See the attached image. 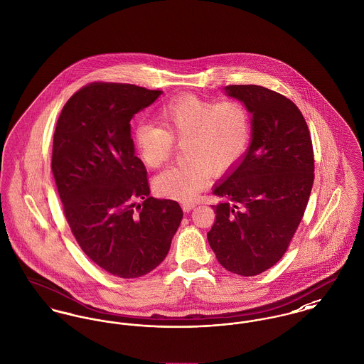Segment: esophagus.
Wrapping results in <instances>:
<instances>
[{"label": "esophagus", "instance_id": "34e87169", "mask_svg": "<svg viewBox=\"0 0 364 364\" xmlns=\"http://www.w3.org/2000/svg\"><path fill=\"white\" fill-rule=\"evenodd\" d=\"M194 207H196V204H194V203H183V204H182V208H183V211H185V213L192 211Z\"/></svg>", "mask_w": 364, "mask_h": 364}]
</instances>
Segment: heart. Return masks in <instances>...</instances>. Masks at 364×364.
<instances>
[{
  "label": "heart",
  "instance_id": "obj_1",
  "mask_svg": "<svg viewBox=\"0 0 364 364\" xmlns=\"http://www.w3.org/2000/svg\"><path fill=\"white\" fill-rule=\"evenodd\" d=\"M159 125L139 122L134 128L135 150L149 168L163 166L173 144L183 145L188 164L173 166L154 179L156 191L171 198L192 201L210 182V171L222 175L236 167L251 142V116L240 100L215 102L179 95L156 110Z\"/></svg>",
  "mask_w": 364,
  "mask_h": 364
}]
</instances>
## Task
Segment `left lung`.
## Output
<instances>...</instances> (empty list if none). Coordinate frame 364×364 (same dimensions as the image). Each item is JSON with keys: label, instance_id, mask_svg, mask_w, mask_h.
<instances>
[{"label": "left lung", "instance_id": "8db88e82", "mask_svg": "<svg viewBox=\"0 0 364 364\" xmlns=\"http://www.w3.org/2000/svg\"><path fill=\"white\" fill-rule=\"evenodd\" d=\"M225 92L252 114L251 144L242 161L214 186L222 198L207 239L219 264L255 276L280 261L304 217L315 179L309 128L295 103L261 85Z\"/></svg>", "mask_w": 364, "mask_h": 364}]
</instances>
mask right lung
I'll list each match as a JSON object with an SVG mask.
<instances>
[{
  "label": "right lung",
  "mask_w": 364,
  "mask_h": 364,
  "mask_svg": "<svg viewBox=\"0 0 364 364\" xmlns=\"http://www.w3.org/2000/svg\"><path fill=\"white\" fill-rule=\"evenodd\" d=\"M160 95L132 84H88L66 102L53 134L52 172L72 233L97 267L122 279L164 261L183 217L176 201L149 196L131 138L134 114Z\"/></svg>",
  "instance_id": "right-lung-1"
}]
</instances>
